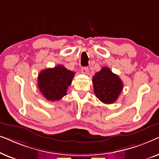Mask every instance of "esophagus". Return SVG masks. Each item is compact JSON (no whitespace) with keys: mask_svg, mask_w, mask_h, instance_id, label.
<instances>
[{"mask_svg":"<svg viewBox=\"0 0 159 159\" xmlns=\"http://www.w3.org/2000/svg\"><path fill=\"white\" fill-rule=\"evenodd\" d=\"M82 72L83 73V74H86V73H88V67H82Z\"/></svg>","mask_w":159,"mask_h":159,"instance_id":"esophagus-1","label":"esophagus"}]
</instances>
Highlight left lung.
I'll return each mask as SVG.
<instances>
[{
  "mask_svg": "<svg viewBox=\"0 0 159 159\" xmlns=\"http://www.w3.org/2000/svg\"><path fill=\"white\" fill-rule=\"evenodd\" d=\"M93 84L96 97L106 104L114 103L123 90L122 81L108 67L95 74Z\"/></svg>",
  "mask_w": 159,
  "mask_h": 159,
  "instance_id": "1",
  "label": "left lung"
}]
</instances>
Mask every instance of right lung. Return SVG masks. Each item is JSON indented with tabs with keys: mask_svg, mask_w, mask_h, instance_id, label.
Returning <instances> with one entry per match:
<instances>
[{
	"mask_svg": "<svg viewBox=\"0 0 159 159\" xmlns=\"http://www.w3.org/2000/svg\"><path fill=\"white\" fill-rule=\"evenodd\" d=\"M75 74L63 65L44 69L38 75V88L48 101H58L66 95Z\"/></svg>",
	"mask_w": 159,
	"mask_h": 159,
	"instance_id": "1",
	"label": "right lung"
}]
</instances>
